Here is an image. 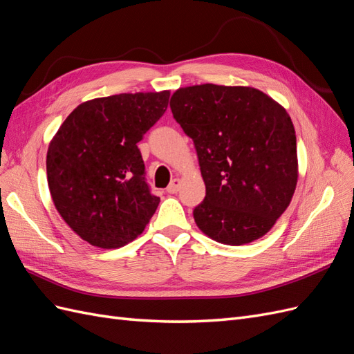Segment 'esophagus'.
<instances>
[{"label": "esophagus", "instance_id": "34e87169", "mask_svg": "<svg viewBox=\"0 0 354 354\" xmlns=\"http://www.w3.org/2000/svg\"><path fill=\"white\" fill-rule=\"evenodd\" d=\"M180 185H181L180 178L171 180V183H169V185H168V187H167V192H168V194H177L178 189H180Z\"/></svg>", "mask_w": 354, "mask_h": 354}]
</instances>
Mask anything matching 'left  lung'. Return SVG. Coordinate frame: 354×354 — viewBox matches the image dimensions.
Returning a JSON list of instances; mask_svg holds the SVG:
<instances>
[{"label":"left lung","mask_w":354,"mask_h":354,"mask_svg":"<svg viewBox=\"0 0 354 354\" xmlns=\"http://www.w3.org/2000/svg\"><path fill=\"white\" fill-rule=\"evenodd\" d=\"M174 120L194 140L207 195L196 226L224 245L269 232L297 186V137L285 108L252 87L202 84L178 88Z\"/></svg>","instance_id":"8db88e82"}]
</instances>
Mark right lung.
Listing matches in <instances>:
<instances>
[{"label":"right lung","instance_id":"right-lung-1","mask_svg":"<svg viewBox=\"0 0 354 354\" xmlns=\"http://www.w3.org/2000/svg\"><path fill=\"white\" fill-rule=\"evenodd\" d=\"M169 91L124 93L75 108L50 142L47 180L62 218L99 248L134 241L159 198L146 183L137 143L164 115Z\"/></svg>","mask_w":354,"mask_h":354}]
</instances>
